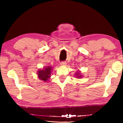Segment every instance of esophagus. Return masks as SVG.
Wrapping results in <instances>:
<instances>
[{"label":"esophagus","instance_id":"esophagus-1","mask_svg":"<svg viewBox=\"0 0 123 123\" xmlns=\"http://www.w3.org/2000/svg\"><path fill=\"white\" fill-rule=\"evenodd\" d=\"M60 64H61V65H62V66H65V65H66V62L65 61H62V62H61Z\"/></svg>","mask_w":123,"mask_h":123}]
</instances>
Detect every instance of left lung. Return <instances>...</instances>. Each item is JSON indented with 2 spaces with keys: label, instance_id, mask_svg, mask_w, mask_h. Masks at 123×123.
I'll list each match as a JSON object with an SVG mask.
<instances>
[{
  "label": "left lung",
  "instance_id": "1",
  "mask_svg": "<svg viewBox=\"0 0 123 123\" xmlns=\"http://www.w3.org/2000/svg\"><path fill=\"white\" fill-rule=\"evenodd\" d=\"M76 73H77V76H78V78H81V75H80V74H79V72H78V73L77 72Z\"/></svg>",
  "mask_w": 123,
  "mask_h": 123
}]
</instances>
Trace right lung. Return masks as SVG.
<instances>
[{
	"label": "right lung",
	"mask_w": 123,
	"mask_h": 123,
	"mask_svg": "<svg viewBox=\"0 0 123 123\" xmlns=\"http://www.w3.org/2000/svg\"><path fill=\"white\" fill-rule=\"evenodd\" d=\"M51 67H47L43 68V69L39 70L38 71V76L39 79L41 80L47 82L48 79L50 78L51 76Z\"/></svg>",
	"instance_id": "1"
}]
</instances>
